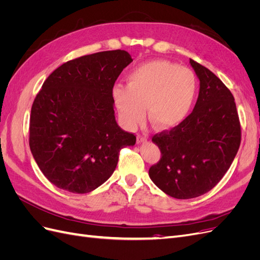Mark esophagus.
<instances>
[{
	"label": "esophagus",
	"mask_w": 260,
	"mask_h": 260,
	"mask_svg": "<svg viewBox=\"0 0 260 260\" xmlns=\"http://www.w3.org/2000/svg\"><path fill=\"white\" fill-rule=\"evenodd\" d=\"M137 141H138V143H144V142H146V141H147V138L145 136H143V135H138Z\"/></svg>",
	"instance_id": "obj_1"
}]
</instances>
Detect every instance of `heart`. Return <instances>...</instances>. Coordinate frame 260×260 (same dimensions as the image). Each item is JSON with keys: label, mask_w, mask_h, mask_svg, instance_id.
Returning <instances> with one entry per match:
<instances>
[{"label": "heart", "mask_w": 260, "mask_h": 260, "mask_svg": "<svg viewBox=\"0 0 260 260\" xmlns=\"http://www.w3.org/2000/svg\"><path fill=\"white\" fill-rule=\"evenodd\" d=\"M198 80L191 69L158 59L137 67L128 75V86L117 84L113 99L125 127L135 129L148 119L158 129L182 123L194 104Z\"/></svg>", "instance_id": "1"}]
</instances>
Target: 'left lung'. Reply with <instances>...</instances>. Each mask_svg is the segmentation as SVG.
I'll list each match as a JSON object with an SVG mask.
<instances>
[{"instance_id":"obj_1","label":"left lung","mask_w":260,"mask_h":260,"mask_svg":"<svg viewBox=\"0 0 260 260\" xmlns=\"http://www.w3.org/2000/svg\"><path fill=\"white\" fill-rule=\"evenodd\" d=\"M200 79L193 112L170 131L157 133L159 161L148 175L162 192L178 200L207 193L222 179L241 144V124L234 98L209 69L190 59Z\"/></svg>"}]
</instances>
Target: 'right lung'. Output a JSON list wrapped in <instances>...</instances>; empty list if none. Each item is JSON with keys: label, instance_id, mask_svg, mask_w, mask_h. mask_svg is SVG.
<instances>
[{"label": "right lung", "instance_id": "add662e5", "mask_svg": "<svg viewBox=\"0 0 260 260\" xmlns=\"http://www.w3.org/2000/svg\"><path fill=\"white\" fill-rule=\"evenodd\" d=\"M133 59L122 50L69 60L48 77L31 107L29 145L51 183L84 194L116 169L137 138L116 122L113 88Z\"/></svg>", "mask_w": 260, "mask_h": 260}]
</instances>
